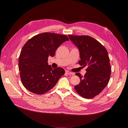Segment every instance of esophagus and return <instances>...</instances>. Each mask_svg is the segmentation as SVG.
I'll list each match as a JSON object with an SVG mask.
<instances>
[{
	"label": "esophagus",
	"mask_w": 128,
	"mask_h": 128,
	"mask_svg": "<svg viewBox=\"0 0 128 128\" xmlns=\"http://www.w3.org/2000/svg\"><path fill=\"white\" fill-rule=\"evenodd\" d=\"M65 72L68 75H74V73H72V72H70L68 70H66Z\"/></svg>",
	"instance_id": "esophagus-1"
}]
</instances>
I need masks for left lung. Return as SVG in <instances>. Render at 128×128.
I'll list each match as a JSON object with an SVG mask.
<instances>
[{
    "instance_id": "obj_1",
    "label": "left lung",
    "mask_w": 128,
    "mask_h": 128,
    "mask_svg": "<svg viewBox=\"0 0 128 128\" xmlns=\"http://www.w3.org/2000/svg\"><path fill=\"white\" fill-rule=\"evenodd\" d=\"M68 37L79 49V64L88 66L84 76L76 73L80 79V82L75 86V89L84 98H93L108 84L111 67L108 52L101 44L90 36L69 35Z\"/></svg>"
}]
</instances>
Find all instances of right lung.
<instances>
[{"label": "right lung", "mask_w": 128, "mask_h": 128, "mask_svg": "<svg viewBox=\"0 0 128 128\" xmlns=\"http://www.w3.org/2000/svg\"><path fill=\"white\" fill-rule=\"evenodd\" d=\"M68 36L55 33L39 34L24 45L18 58V70L21 82L30 92L42 94L53 88L65 70L61 68H52L48 58L55 55L58 47Z\"/></svg>", "instance_id": "1"}]
</instances>
